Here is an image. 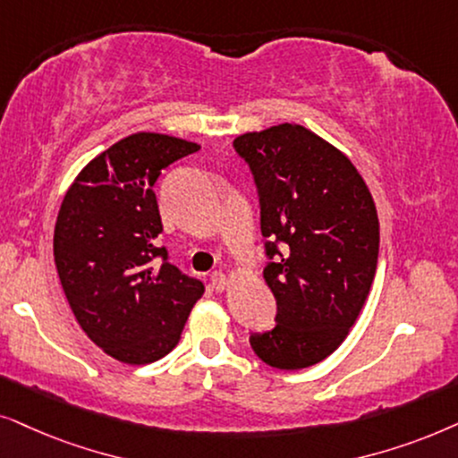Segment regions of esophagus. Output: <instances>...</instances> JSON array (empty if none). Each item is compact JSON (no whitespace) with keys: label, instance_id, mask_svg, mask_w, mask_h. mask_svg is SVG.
<instances>
[{"label":"esophagus","instance_id":"esophagus-1","mask_svg":"<svg viewBox=\"0 0 458 458\" xmlns=\"http://www.w3.org/2000/svg\"><path fill=\"white\" fill-rule=\"evenodd\" d=\"M211 284H213V286H216V289H217V291H224V289H225V286H228V284H230V278H228V276H225V274H224V272H213V274H211Z\"/></svg>","mask_w":458,"mask_h":458}]
</instances>
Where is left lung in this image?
<instances>
[{
    "mask_svg": "<svg viewBox=\"0 0 458 458\" xmlns=\"http://www.w3.org/2000/svg\"><path fill=\"white\" fill-rule=\"evenodd\" d=\"M234 148L258 186L264 278L276 300V327L249 341L274 369H308L344 344L369 297L375 200L350 158L303 125L242 133Z\"/></svg>",
    "mask_w": 458,
    "mask_h": 458,
    "instance_id": "8db88e82",
    "label": "left lung"
}]
</instances>
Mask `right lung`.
Returning a JSON list of instances; mask_svg holds the SVG:
<instances>
[{
  "instance_id": "obj_1",
  "label": "right lung",
  "mask_w": 458,
  "mask_h": 458,
  "mask_svg": "<svg viewBox=\"0 0 458 458\" xmlns=\"http://www.w3.org/2000/svg\"><path fill=\"white\" fill-rule=\"evenodd\" d=\"M200 148L165 133L138 131L100 152L64 194L54 261L85 335L114 360L150 364L178 345L200 280L169 264L155 182Z\"/></svg>"
}]
</instances>
